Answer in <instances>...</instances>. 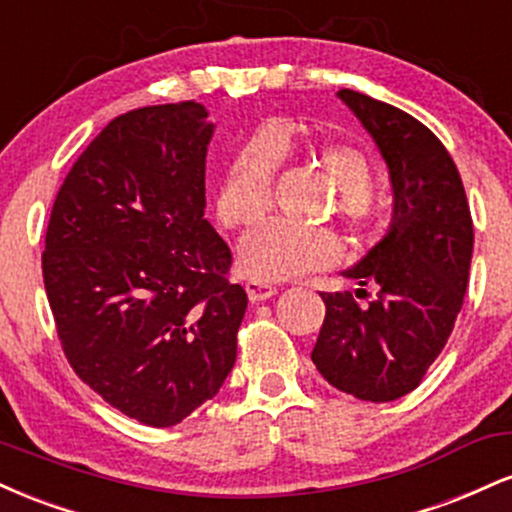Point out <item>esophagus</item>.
<instances>
[{
  "label": "esophagus",
  "instance_id": "1",
  "mask_svg": "<svg viewBox=\"0 0 512 512\" xmlns=\"http://www.w3.org/2000/svg\"><path fill=\"white\" fill-rule=\"evenodd\" d=\"M245 291H248V298H250L252 303H262V301H267V298L274 296L276 286L274 284H267V281L250 279L248 284H245Z\"/></svg>",
  "mask_w": 512,
  "mask_h": 512
}]
</instances>
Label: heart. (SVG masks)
<instances>
[{
    "label": "heart",
    "mask_w": 512,
    "mask_h": 512,
    "mask_svg": "<svg viewBox=\"0 0 512 512\" xmlns=\"http://www.w3.org/2000/svg\"><path fill=\"white\" fill-rule=\"evenodd\" d=\"M289 146L284 132L262 129L236 151L219 187V216L228 228H250L267 219L274 173ZM315 161L342 190V214L349 226L361 236L378 233L380 216L368 202L375 190L370 158L351 144H322ZM339 255L342 248L332 233L274 221L245 238L240 264L257 281H284L330 269Z\"/></svg>",
    "instance_id": "1"
}]
</instances>
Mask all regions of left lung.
Listing matches in <instances>:
<instances>
[{
	"label": "left lung",
	"instance_id": "1",
	"mask_svg": "<svg viewBox=\"0 0 512 512\" xmlns=\"http://www.w3.org/2000/svg\"><path fill=\"white\" fill-rule=\"evenodd\" d=\"M339 98L390 168L395 221L346 272L363 286L356 296L320 293L327 310L310 356L337 390L366 402H392L421 385L448 344L467 291L474 223L460 170L431 129L366 93L342 88ZM356 297L369 303L358 306Z\"/></svg>",
	"mask_w": 512,
	"mask_h": 512
}]
</instances>
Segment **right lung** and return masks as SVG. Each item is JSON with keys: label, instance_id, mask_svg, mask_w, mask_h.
<instances>
[{"label": "right lung", "instance_id": "add662e5", "mask_svg": "<svg viewBox=\"0 0 512 512\" xmlns=\"http://www.w3.org/2000/svg\"><path fill=\"white\" fill-rule=\"evenodd\" d=\"M214 125L195 101L129 110L76 158L43 281L69 366L139 424H180L236 363L248 293L204 219Z\"/></svg>", "mask_w": 512, "mask_h": 512}]
</instances>
